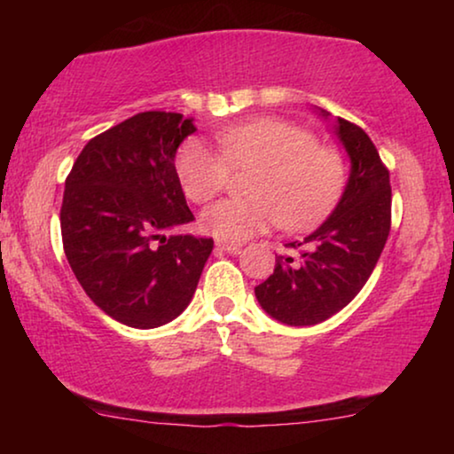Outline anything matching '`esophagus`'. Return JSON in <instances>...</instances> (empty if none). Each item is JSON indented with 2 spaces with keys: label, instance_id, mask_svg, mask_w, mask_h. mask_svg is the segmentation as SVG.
Segmentation results:
<instances>
[{
  "label": "esophagus",
  "instance_id": "obj_1",
  "mask_svg": "<svg viewBox=\"0 0 454 454\" xmlns=\"http://www.w3.org/2000/svg\"><path fill=\"white\" fill-rule=\"evenodd\" d=\"M216 247H219V250H223V252H229V254H239L241 244H235V241H223V239H219V241H216Z\"/></svg>",
  "mask_w": 454,
  "mask_h": 454
}]
</instances>
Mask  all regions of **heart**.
I'll return each mask as SVG.
<instances>
[{
  "instance_id": "obj_1",
  "label": "heart",
  "mask_w": 454,
  "mask_h": 454,
  "mask_svg": "<svg viewBox=\"0 0 454 454\" xmlns=\"http://www.w3.org/2000/svg\"><path fill=\"white\" fill-rule=\"evenodd\" d=\"M216 151L200 138L185 140L176 159L177 179L192 202L219 194L233 169H247L250 198H231L207 208L202 229L219 239L239 241L281 223L300 231L318 223L339 200L345 184L343 160L314 136L277 117L233 123L216 132Z\"/></svg>"
}]
</instances>
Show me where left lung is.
<instances>
[{
    "label": "left lung",
    "instance_id": "obj_1",
    "mask_svg": "<svg viewBox=\"0 0 454 454\" xmlns=\"http://www.w3.org/2000/svg\"><path fill=\"white\" fill-rule=\"evenodd\" d=\"M328 120V111L318 109ZM351 171L333 215L277 256L275 272L254 294L270 318L312 326L340 312L368 281L390 231V179L374 142L356 123L334 121Z\"/></svg>",
    "mask_w": 454,
    "mask_h": 454
}]
</instances>
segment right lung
<instances>
[{"mask_svg":"<svg viewBox=\"0 0 454 454\" xmlns=\"http://www.w3.org/2000/svg\"><path fill=\"white\" fill-rule=\"evenodd\" d=\"M194 120L145 111L95 136L61 202L64 252L86 295L132 328L163 326L188 308L213 239L171 233L194 221L176 153Z\"/></svg>","mask_w":454,"mask_h":454,"instance_id":"1","label":"right lung"}]
</instances>
